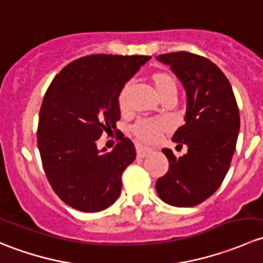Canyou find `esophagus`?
<instances>
[{
    "mask_svg": "<svg viewBox=\"0 0 263 263\" xmlns=\"http://www.w3.org/2000/svg\"><path fill=\"white\" fill-rule=\"evenodd\" d=\"M151 151L153 150H151L150 147L142 146V145H136V153L139 158H145V156H147Z\"/></svg>",
    "mask_w": 263,
    "mask_h": 263,
    "instance_id": "1",
    "label": "esophagus"
}]
</instances>
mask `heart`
<instances>
[{"instance_id": "1", "label": "heart", "mask_w": 263, "mask_h": 263, "mask_svg": "<svg viewBox=\"0 0 263 263\" xmlns=\"http://www.w3.org/2000/svg\"><path fill=\"white\" fill-rule=\"evenodd\" d=\"M150 79L161 99L168 95H177V81L171 73L158 71L154 72ZM127 97H128V85H123L118 94V105L121 109H126ZM166 129H169V124L161 119H141L132 127L135 136L147 144L158 141L161 134Z\"/></svg>"}]
</instances>
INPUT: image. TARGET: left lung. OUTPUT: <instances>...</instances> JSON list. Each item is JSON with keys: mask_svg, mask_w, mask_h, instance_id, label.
<instances>
[{"mask_svg": "<svg viewBox=\"0 0 263 263\" xmlns=\"http://www.w3.org/2000/svg\"><path fill=\"white\" fill-rule=\"evenodd\" d=\"M156 60L171 66L185 89V123L172 140L188 151L177 158L171 148H163L169 171L155 188L168 205L192 208L208 200L229 171L240 128L239 110L229 80L210 60L190 52L166 53Z\"/></svg>", "mask_w": 263, "mask_h": 263, "instance_id": "left-lung-1", "label": "left lung"}]
</instances>
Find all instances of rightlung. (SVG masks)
<instances>
[{
	"label": "right lung",
	"instance_id": "right-lung-1",
	"mask_svg": "<svg viewBox=\"0 0 263 263\" xmlns=\"http://www.w3.org/2000/svg\"><path fill=\"white\" fill-rule=\"evenodd\" d=\"M148 60L86 55L63 67L47 89L39 112V153L53 191L71 208L97 213L118 198L122 173L136 150L123 134H117L119 142L110 153L98 150L97 141L116 129L119 90Z\"/></svg>",
	"mask_w": 263,
	"mask_h": 263
}]
</instances>
